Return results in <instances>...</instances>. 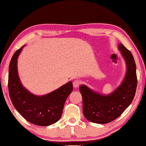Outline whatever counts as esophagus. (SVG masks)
<instances>
[{
  "label": "esophagus",
  "mask_w": 146,
  "mask_h": 146,
  "mask_svg": "<svg viewBox=\"0 0 146 146\" xmlns=\"http://www.w3.org/2000/svg\"><path fill=\"white\" fill-rule=\"evenodd\" d=\"M81 84V81L78 80V79H75L73 81V86L74 88H78L79 85Z\"/></svg>",
  "instance_id": "34e87169"
}]
</instances>
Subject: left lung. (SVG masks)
Wrapping results in <instances>:
<instances>
[{
  "label": "left lung",
  "mask_w": 146,
  "mask_h": 146,
  "mask_svg": "<svg viewBox=\"0 0 146 146\" xmlns=\"http://www.w3.org/2000/svg\"><path fill=\"white\" fill-rule=\"evenodd\" d=\"M119 49L127 65L126 76L119 88L109 95L93 92L84 85L79 88L84 116L91 122L106 124L116 119L130 106L135 95L137 78L133 56L122 44Z\"/></svg>",
  "instance_id": "1"
}]
</instances>
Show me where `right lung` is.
Listing matches in <instances>:
<instances>
[{
    "mask_svg": "<svg viewBox=\"0 0 146 146\" xmlns=\"http://www.w3.org/2000/svg\"><path fill=\"white\" fill-rule=\"evenodd\" d=\"M14 53L9 66L8 90L14 107L25 119L32 124L46 126L53 125L61 117L64 104L73 90L70 81L60 88L44 96H35L22 86L17 71V59L22 50Z\"/></svg>",
    "mask_w": 146,
    "mask_h": 146,
    "instance_id": "obj_1",
    "label": "right lung"
}]
</instances>
